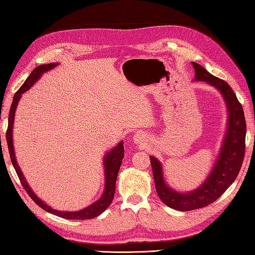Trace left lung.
Masks as SVG:
<instances>
[{"mask_svg":"<svg viewBox=\"0 0 255 255\" xmlns=\"http://www.w3.org/2000/svg\"><path fill=\"white\" fill-rule=\"evenodd\" d=\"M195 69V81H201L217 88L225 99L228 110V128L223 139L217 161L207 179L194 190L179 192L169 187L165 182L163 166L154 156H150L152 171L157 195L167 206L176 211L187 212L198 210L216 201L231 184L241 170L245 157L246 119L242 104L230 85L216 78L206 69L192 61Z\"/></svg>","mask_w":255,"mask_h":255,"instance_id":"1","label":"left lung"}]
</instances>
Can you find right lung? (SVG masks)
<instances>
[{"mask_svg":"<svg viewBox=\"0 0 255 255\" xmlns=\"http://www.w3.org/2000/svg\"><path fill=\"white\" fill-rule=\"evenodd\" d=\"M57 65L58 64H56V63H51L48 65L38 66L37 68L34 69L32 73L28 75L26 81L23 83L20 89L16 92V95H14L13 100H12V104L10 106L9 116H8V128H7V132H6L7 145H8V151H9V155H10L12 166L19 176L23 188L26 190L28 196L33 199V201L38 206H40L44 211H47L53 215L59 216V217L65 218V219H70V220L92 219L95 217H98L99 215H101L106 210V208L111 205L113 199H114L115 190H116V180H117V175H118L119 169H120V166L122 163V159H123V156H125L123 141H120L117 145L115 146L114 149H112L110 152H107L106 155L104 156L103 166H104V174H105V185H104V191H103L101 198L98 199L96 202L90 204L89 206L83 208V210H81V211H75V212L56 211V210H54V208H52L51 206H49L48 204H45L42 200L38 198L33 192L32 188L29 187V185L27 184L25 177L23 176V173H22L21 169L16 160V155H14V149H13V142H12V128H13L14 114H16L17 106H18V103L22 97V94L32 87L33 85L41 78V75L43 73L50 71L51 69L56 67Z\"/></svg>","mask_w":255,"mask_h":255,"instance_id":"right-lung-1","label":"right lung"}]
</instances>
